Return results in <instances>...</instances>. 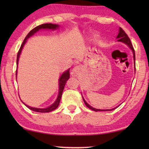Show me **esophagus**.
Returning <instances> with one entry per match:
<instances>
[{
	"instance_id": "esophagus-1",
	"label": "esophagus",
	"mask_w": 149,
	"mask_h": 149,
	"mask_svg": "<svg viewBox=\"0 0 149 149\" xmlns=\"http://www.w3.org/2000/svg\"><path fill=\"white\" fill-rule=\"evenodd\" d=\"M80 70H81V66H80V65H77V66H75L74 68L73 69L72 72V75H75L77 74L78 72H79Z\"/></svg>"
}]
</instances>
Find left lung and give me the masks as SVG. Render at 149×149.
Returning a JSON list of instances; mask_svg holds the SVG:
<instances>
[{
  "mask_svg": "<svg viewBox=\"0 0 149 149\" xmlns=\"http://www.w3.org/2000/svg\"><path fill=\"white\" fill-rule=\"evenodd\" d=\"M117 38L118 39V41H120V42H124V43L127 44L128 46H129L131 49L133 51V59H134V62H135V50H134V49H133V45L132 44V42H131V40L129 38V37L127 36V35L126 34V33L123 31V30L121 28V27H120V29H119V33H118V36H117ZM83 99H84V101L85 102V105L87 106V107H88L89 108H90L91 110H93L94 111H96V112H97V111H111L112 110H114L116 108H113V109H109V110H100V109H96V108H93L92 107H91V106L89 104H87V102L85 101V100H84V98H83ZM117 108V107H116Z\"/></svg>",
  "mask_w": 149,
  "mask_h": 149,
  "instance_id": "1",
  "label": "left lung"
}]
</instances>
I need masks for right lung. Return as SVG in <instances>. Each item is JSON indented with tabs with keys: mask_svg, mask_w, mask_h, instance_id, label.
Segmentation results:
<instances>
[{
	"mask_svg": "<svg viewBox=\"0 0 149 149\" xmlns=\"http://www.w3.org/2000/svg\"><path fill=\"white\" fill-rule=\"evenodd\" d=\"M58 25H56V24H41L40 25V26H38L37 27H35L34 29H33L32 30L29 31V33L27 35V36L26 37V38L24 40L23 42H22V44L21 45V47H20L19 49L18 50V52H17V60H16V64L17 65L18 64V60H19V55L21 54V52H22V50L23 49L24 47V45L26 43V41H27V39L30 37L31 36H32L35 33H36L37 31H38L39 29H55L58 27ZM16 75H17V70L16 71ZM70 78V72H69V70H67L66 72H65L64 73H63V74L60 76V79H59V93H58V98L56 101L53 104H52L51 106H50L47 108H33L31 107H29V106L26 105V104H24L26 106V107L29 108L30 110H31L33 111H34V112H42V113H45V112H51V111H53L55 109H56L58 107V105L60 104V99H61V97H62V92H63V90H64V88L65 86V83Z\"/></svg>",
	"mask_w": 149,
	"mask_h": 149,
	"instance_id": "right-lung-1",
	"label": "right lung"
}]
</instances>
